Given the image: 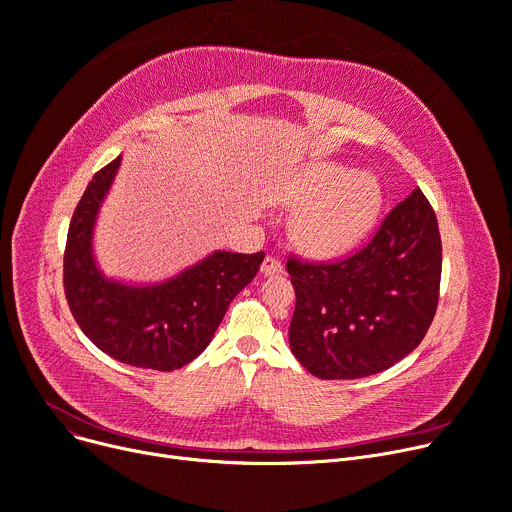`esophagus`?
I'll return each mask as SVG.
<instances>
[{"mask_svg":"<svg viewBox=\"0 0 512 512\" xmlns=\"http://www.w3.org/2000/svg\"><path fill=\"white\" fill-rule=\"evenodd\" d=\"M262 275H279V273H283V264H281V260L279 258H275V256H266L264 258V262H262Z\"/></svg>","mask_w":512,"mask_h":512,"instance_id":"1","label":"esophagus"}]
</instances>
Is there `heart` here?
<instances>
[{
	"instance_id": "b5f03b06",
	"label": "heart",
	"mask_w": 512,
	"mask_h": 512,
	"mask_svg": "<svg viewBox=\"0 0 512 512\" xmlns=\"http://www.w3.org/2000/svg\"><path fill=\"white\" fill-rule=\"evenodd\" d=\"M291 202L308 208L299 221L304 244L318 254H341L370 233L382 208V188L370 173L314 165L291 188Z\"/></svg>"
}]
</instances>
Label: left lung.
Here are the masks:
<instances>
[{"label": "left lung", "mask_w": 512, "mask_h": 512, "mask_svg": "<svg viewBox=\"0 0 512 512\" xmlns=\"http://www.w3.org/2000/svg\"><path fill=\"white\" fill-rule=\"evenodd\" d=\"M297 295L289 347L322 380L378 374L409 355L434 320L442 244L422 190L399 202L372 242L337 262L287 260Z\"/></svg>", "instance_id": "left-lung-1"}]
</instances>
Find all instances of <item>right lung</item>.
I'll use <instances>...</instances> for the list:
<instances>
[{
	"label": "right lung",
	"mask_w": 512,
	"mask_h": 512,
	"mask_svg": "<svg viewBox=\"0 0 512 512\" xmlns=\"http://www.w3.org/2000/svg\"><path fill=\"white\" fill-rule=\"evenodd\" d=\"M119 163L122 157L95 173L74 210L64 254L68 306L82 333L117 362L179 370L208 347L233 297L256 277L264 252L217 250L153 285L107 279L93 254V233Z\"/></svg>",
	"instance_id": "add662e5"
}]
</instances>
